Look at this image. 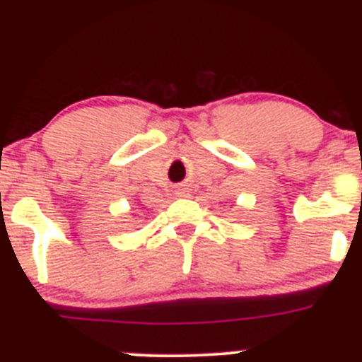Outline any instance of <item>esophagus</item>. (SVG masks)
Returning a JSON list of instances; mask_svg holds the SVG:
<instances>
[{
    "mask_svg": "<svg viewBox=\"0 0 362 362\" xmlns=\"http://www.w3.org/2000/svg\"><path fill=\"white\" fill-rule=\"evenodd\" d=\"M180 191H182V189H180ZM182 192H184V191H182ZM182 192H178V194H182Z\"/></svg>",
    "mask_w": 362,
    "mask_h": 362,
    "instance_id": "34e87169",
    "label": "esophagus"
}]
</instances>
